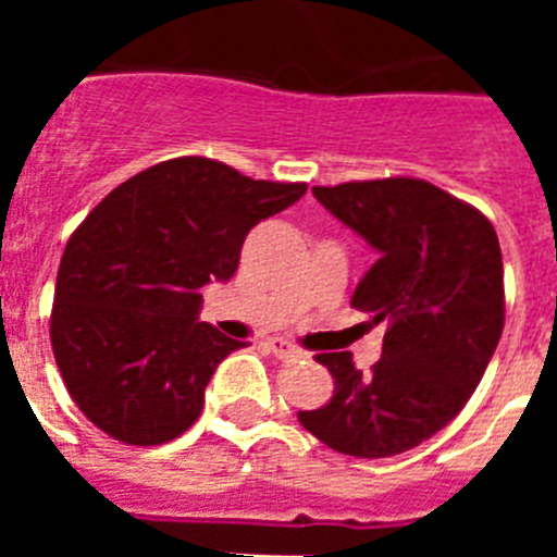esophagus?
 Returning <instances> with one entry per match:
<instances>
[{"mask_svg":"<svg viewBox=\"0 0 557 557\" xmlns=\"http://www.w3.org/2000/svg\"><path fill=\"white\" fill-rule=\"evenodd\" d=\"M264 348H268L270 354H275V357H278V359H301V357H307V354H304L301 348H295L293 343H287V339H282V337L268 339V343H264Z\"/></svg>","mask_w":557,"mask_h":557,"instance_id":"1","label":"esophagus"}]
</instances>
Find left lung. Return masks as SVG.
Segmentation results:
<instances>
[{"label": "left lung", "instance_id": "obj_1", "mask_svg": "<svg viewBox=\"0 0 557 557\" xmlns=\"http://www.w3.org/2000/svg\"><path fill=\"white\" fill-rule=\"evenodd\" d=\"M312 195L376 250L351 307L387 332L366 376L348 351L318 354L334 393L298 421L339 455H401L449 424L494 357L505 326L499 239L482 211L421 178L312 186Z\"/></svg>", "mask_w": 557, "mask_h": 557}]
</instances>
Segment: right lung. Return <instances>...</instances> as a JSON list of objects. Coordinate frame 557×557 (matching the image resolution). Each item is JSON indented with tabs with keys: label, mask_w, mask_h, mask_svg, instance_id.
Returning a JSON list of instances; mask_svg holds the SVG:
<instances>
[{
	"label": "right lung",
	"mask_w": 557,
	"mask_h": 557,
	"mask_svg": "<svg viewBox=\"0 0 557 557\" xmlns=\"http://www.w3.org/2000/svg\"><path fill=\"white\" fill-rule=\"evenodd\" d=\"M304 191L184 156L127 178L77 225L49 339L69 396L97 430L159 446L198 421L211 373L245 346L198 321V289L228 282L248 231Z\"/></svg>",
	"instance_id": "add662e5"
}]
</instances>
